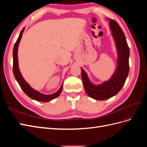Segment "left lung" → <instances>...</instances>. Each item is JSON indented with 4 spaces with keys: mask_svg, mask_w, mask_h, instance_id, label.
<instances>
[{
    "mask_svg": "<svg viewBox=\"0 0 147 147\" xmlns=\"http://www.w3.org/2000/svg\"><path fill=\"white\" fill-rule=\"evenodd\" d=\"M109 27L117 50V65L112 76L107 81L100 84H93L87 74L82 67V78L87 94L97 100L110 98L121 90L129 71V48L123 30L116 21L109 20Z\"/></svg>",
    "mask_w": 147,
    "mask_h": 147,
    "instance_id": "obj_1",
    "label": "left lung"
}]
</instances>
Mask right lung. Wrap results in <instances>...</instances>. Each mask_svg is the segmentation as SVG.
I'll return each mask as SVG.
<instances>
[{
	"instance_id": "obj_1",
	"label": "right lung",
	"mask_w": 147,
	"mask_h": 147,
	"mask_svg": "<svg viewBox=\"0 0 147 147\" xmlns=\"http://www.w3.org/2000/svg\"><path fill=\"white\" fill-rule=\"evenodd\" d=\"M24 30V28L21 30V32L15 44L14 47H13V72L14 76L16 80V81L20 84V87L21 88L23 91L25 92V94L29 96L30 98L32 99L39 102H47L50 101L53 99H54L56 97H58L63 90V83H62L60 88L59 90L56 91V92L53 93L52 94H44L42 93L38 92V91L34 90L32 87L30 86V84L27 83L23 77L20 72V70L19 69V65H18V46L20 42L21 41V39L22 38V35Z\"/></svg>"
}]
</instances>
